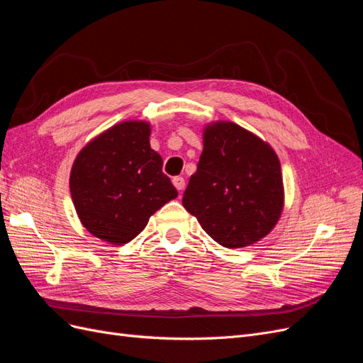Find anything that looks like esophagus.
<instances>
[{"label": "esophagus", "mask_w": 363, "mask_h": 363, "mask_svg": "<svg viewBox=\"0 0 363 363\" xmlns=\"http://www.w3.org/2000/svg\"><path fill=\"white\" fill-rule=\"evenodd\" d=\"M172 183H174L175 189H177V191H183L184 189V179L183 177H174Z\"/></svg>", "instance_id": "obj_1"}]
</instances>
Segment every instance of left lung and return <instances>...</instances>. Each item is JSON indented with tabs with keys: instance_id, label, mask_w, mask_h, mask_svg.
<instances>
[{
	"instance_id": "1",
	"label": "left lung",
	"mask_w": 363,
	"mask_h": 363,
	"mask_svg": "<svg viewBox=\"0 0 363 363\" xmlns=\"http://www.w3.org/2000/svg\"><path fill=\"white\" fill-rule=\"evenodd\" d=\"M280 160L269 144L235 123L208 124L183 206L225 248L265 238L283 211Z\"/></svg>"
}]
</instances>
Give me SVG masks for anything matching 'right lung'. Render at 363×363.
<instances>
[{
    "instance_id": "1",
    "label": "right lung",
    "mask_w": 363,
    "mask_h": 363,
    "mask_svg": "<svg viewBox=\"0 0 363 363\" xmlns=\"http://www.w3.org/2000/svg\"><path fill=\"white\" fill-rule=\"evenodd\" d=\"M150 124L124 121L92 139L75 157L69 189L87 232L112 245L135 239L177 191L150 147Z\"/></svg>"
}]
</instances>
